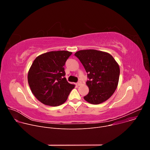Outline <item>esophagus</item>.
Returning <instances> with one entry per match:
<instances>
[{"mask_svg": "<svg viewBox=\"0 0 150 150\" xmlns=\"http://www.w3.org/2000/svg\"><path fill=\"white\" fill-rule=\"evenodd\" d=\"M81 81H79L76 83V85H78V86H79V85H81Z\"/></svg>", "mask_w": 150, "mask_h": 150, "instance_id": "1", "label": "esophagus"}]
</instances>
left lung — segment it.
I'll list each match as a JSON object with an SVG mask.
<instances>
[{
	"label": "left lung",
	"instance_id": "obj_1",
	"mask_svg": "<svg viewBox=\"0 0 150 150\" xmlns=\"http://www.w3.org/2000/svg\"><path fill=\"white\" fill-rule=\"evenodd\" d=\"M82 63L88 80V94L83 97L87 102L98 104L108 100L115 91L120 68L113 56L96 50H83L75 53Z\"/></svg>",
	"mask_w": 150,
	"mask_h": 150
}]
</instances>
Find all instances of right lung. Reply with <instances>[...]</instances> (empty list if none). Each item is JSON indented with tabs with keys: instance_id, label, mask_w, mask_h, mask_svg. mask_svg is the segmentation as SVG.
Instances as JSON below:
<instances>
[{
	"instance_id": "right-lung-1",
	"label": "right lung",
	"mask_w": 150,
	"mask_h": 150,
	"mask_svg": "<svg viewBox=\"0 0 150 150\" xmlns=\"http://www.w3.org/2000/svg\"><path fill=\"white\" fill-rule=\"evenodd\" d=\"M68 51H52L35 58L28 74L33 94L42 104L57 106L65 103L75 87L65 76L66 61L72 54Z\"/></svg>"
}]
</instances>
